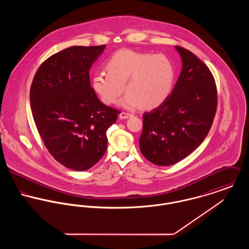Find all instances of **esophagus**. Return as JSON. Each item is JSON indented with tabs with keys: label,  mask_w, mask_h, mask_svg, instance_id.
Wrapping results in <instances>:
<instances>
[{
	"label": "esophagus",
	"mask_w": 249,
	"mask_h": 249,
	"mask_svg": "<svg viewBox=\"0 0 249 249\" xmlns=\"http://www.w3.org/2000/svg\"><path fill=\"white\" fill-rule=\"evenodd\" d=\"M131 116H132L131 114L125 113V112H122V113H120V115H119L120 119H128V118H130Z\"/></svg>",
	"instance_id": "esophagus-1"
}]
</instances>
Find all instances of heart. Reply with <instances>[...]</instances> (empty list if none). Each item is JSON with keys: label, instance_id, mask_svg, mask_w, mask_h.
Returning <instances> with one entry per match:
<instances>
[{"label": "heart", "instance_id": "heart-1", "mask_svg": "<svg viewBox=\"0 0 249 249\" xmlns=\"http://www.w3.org/2000/svg\"><path fill=\"white\" fill-rule=\"evenodd\" d=\"M106 71L94 75L92 87L107 106L114 105L124 92L120 106L126 109H153L170 96L175 80L176 67L165 54L132 50H121L110 56Z\"/></svg>", "mask_w": 249, "mask_h": 249}]
</instances>
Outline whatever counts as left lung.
<instances>
[{
  "instance_id": "left-lung-1",
  "label": "left lung",
  "mask_w": 249,
  "mask_h": 249,
  "mask_svg": "<svg viewBox=\"0 0 249 249\" xmlns=\"http://www.w3.org/2000/svg\"><path fill=\"white\" fill-rule=\"evenodd\" d=\"M182 69L169 98L142 114V155L171 166L191 154L207 136L216 109V88L209 68L192 52L176 46Z\"/></svg>"
}]
</instances>
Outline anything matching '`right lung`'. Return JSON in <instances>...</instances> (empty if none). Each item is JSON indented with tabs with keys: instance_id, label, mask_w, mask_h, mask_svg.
Wrapping results in <instances>:
<instances>
[{
	"instance_id": "1",
	"label": "right lung",
	"mask_w": 249,
	"mask_h": 249,
	"mask_svg": "<svg viewBox=\"0 0 249 249\" xmlns=\"http://www.w3.org/2000/svg\"><path fill=\"white\" fill-rule=\"evenodd\" d=\"M106 45L67 48L42 63L31 87L37 130L53 158L73 171L92 168L106 153L107 130L117 109L104 105L91 87L89 70Z\"/></svg>"
}]
</instances>
